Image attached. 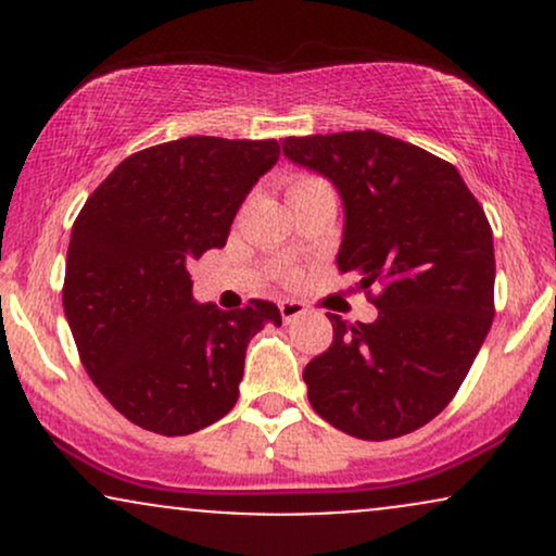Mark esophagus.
Here are the masks:
<instances>
[{"mask_svg": "<svg viewBox=\"0 0 556 556\" xmlns=\"http://www.w3.org/2000/svg\"><path fill=\"white\" fill-rule=\"evenodd\" d=\"M305 311L308 308H305V303H300V300H282V303H279V314H282L285 324L295 321V318L303 316Z\"/></svg>", "mask_w": 556, "mask_h": 556, "instance_id": "1", "label": "esophagus"}]
</instances>
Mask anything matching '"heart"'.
Listing matches in <instances>:
<instances>
[{
  "label": "heart",
  "mask_w": 556,
  "mask_h": 556,
  "mask_svg": "<svg viewBox=\"0 0 556 556\" xmlns=\"http://www.w3.org/2000/svg\"><path fill=\"white\" fill-rule=\"evenodd\" d=\"M316 188H327V185L316 180V177H295V180L290 182V190H287V198H295L300 193H308V190H316Z\"/></svg>",
  "instance_id": "1"
}]
</instances>
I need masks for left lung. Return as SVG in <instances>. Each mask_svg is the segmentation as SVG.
<instances>
[{
  "label": "left lung",
  "instance_id": "obj_1",
  "mask_svg": "<svg viewBox=\"0 0 556 556\" xmlns=\"http://www.w3.org/2000/svg\"><path fill=\"white\" fill-rule=\"evenodd\" d=\"M282 154L342 198L337 269L379 287L376 321L329 314L334 340L303 368L314 410L350 437L420 429L444 410L494 318V238L460 172L376 130L285 138Z\"/></svg>",
  "mask_w": 556,
  "mask_h": 556
}]
</instances>
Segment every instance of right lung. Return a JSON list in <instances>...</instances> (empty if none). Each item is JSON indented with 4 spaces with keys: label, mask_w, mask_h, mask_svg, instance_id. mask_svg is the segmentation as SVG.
I'll return each mask as SVG.
<instances>
[{
    "label": "right lung",
    "mask_w": 556,
    "mask_h": 556,
    "mask_svg": "<svg viewBox=\"0 0 556 556\" xmlns=\"http://www.w3.org/2000/svg\"><path fill=\"white\" fill-rule=\"evenodd\" d=\"M279 159L277 140L190 136L127 156L70 235L65 316L83 366L127 420L185 437L238 402L245 348L282 316L198 303L188 264L227 242L235 214Z\"/></svg>",
    "instance_id": "right-lung-1"
}]
</instances>
